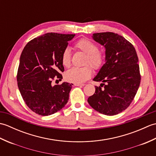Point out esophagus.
I'll return each instance as SVG.
<instances>
[{"instance_id":"34e87169","label":"esophagus","mask_w":156,"mask_h":156,"mask_svg":"<svg viewBox=\"0 0 156 156\" xmlns=\"http://www.w3.org/2000/svg\"><path fill=\"white\" fill-rule=\"evenodd\" d=\"M85 84H80V83H75L74 84V86H76V87H83V86H84Z\"/></svg>"}]
</instances>
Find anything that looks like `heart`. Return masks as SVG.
Instances as JSON below:
<instances>
[{"instance_id":"obj_1","label":"heart","mask_w":156,"mask_h":156,"mask_svg":"<svg viewBox=\"0 0 156 156\" xmlns=\"http://www.w3.org/2000/svg\"><path fill=\"white\" fill-rule=\"evenodd\" d=\"M74 47L78 50L86 54L84 65L82 68H73L69 69L65 74L66 80L74 83H82L90 78L93 71L99 70L105 63V54L104 51L99 50L98 45L87 38H82L76 42ZM71 53L69 49L66 48L62 53L61 61L62 65L66 68H69L71 65Z\"/></svg>"}]
</instances>
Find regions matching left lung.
Listing matches in <instances>:
<instances>
[{
    "mask_svg": "<svg viewBox=\"0 0 156 156\" xmlns=\"http://www.w3.org/2000/svg\"><path fill=\"white\" fill-rule=\"evenodd\" d=\"M92 38L104 45L106 55L105 64L93 79L102 83L95 87L88 102L102 114L117 115L130 105L140 87L137 52L130 42L115 33H97Z\"/></svg>",
    "mask_w": 156,
    "mask_h": 156,
    "instance_id": "8db88e82",
    "label": "left lung"
}]
</instances>
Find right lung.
Returning <instances> with one entry per match:
<instances>
[{
  "label": "right lung",
  "instance_id": "obj_1",
  "mask_svg": "<svg viewBox=\"0 0 156 156\" xmlns=\"http://www.w3.org/2000/svg\"><path fill=\"white\" fill-rule=\"evenodd\" d=\"M74 36L48 33L29 41L23 49L16 80L23 101L35 113L54 114L68 102L73 84L54 86L52 80H62L60 73L64 71L62 53Z\"/></svg>",
  "mask_w": 156,
  "mask_h": 156
}]
</instances>
